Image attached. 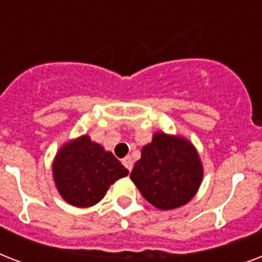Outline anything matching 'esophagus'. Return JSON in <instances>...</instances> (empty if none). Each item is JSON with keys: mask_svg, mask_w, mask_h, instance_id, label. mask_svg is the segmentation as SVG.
Listing matches in <instances>:
<instances>
[{"mask_svg": "<svg viewBox=\"0 0 262 262\" xmlns=\"http://www.w3.org/2000/svg\"><path fill=\"white\" fill-rule=\"evenodd\" d=\"M122 164L130 171L132 168H133V159H132L130 156H126V158H123L122 159Z\"/></svg>", "mask_w": 262, "mask_h": 262, "instance_id": "esophagus-1", "label": "esophagus"}]
</instances>
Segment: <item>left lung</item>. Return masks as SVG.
I'll use <instances>...</instances> for the list:
<instances>
[{"label":"left lung","instance_id":"8db88e82","mask_svg":"<svg viewBox=\"0 0 262 262\" xmlns=\"http://www.w3.org/2000/svg\"><path fill=\"white\" fill-rule=\"evenodd\" d=\"M203 177V162L193 143L162 130L144 145L130 174L144 199L162 211L189 203L199 191Z\"/></svg>","mask_w":262,"mask_h":262}]
</instances>
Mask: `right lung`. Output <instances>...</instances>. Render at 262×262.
<instances>
[{
  "label": "right lung",
  "instance_id": "1",
  "mask_svg": "<svg viewBox=\"0 0 262 262\" xmlns=\"http://www.w3.org/2000/svg\"><path fill=\"white\" fill-rule=\"evenodd\" d=\"M51 171L59 195L77 208L98 204L115 181L129 174L110 151L88 135L63 144L55 154Z\"/></svg>",
  "mask_w": 262,
  "mask_h": 262
}]
</instances>
